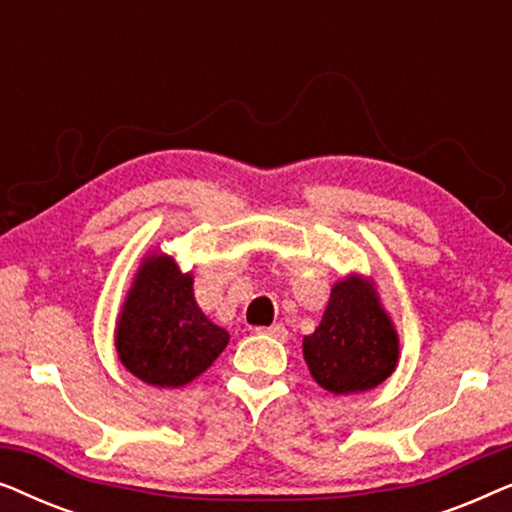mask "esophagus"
<instances>
[{"label":"esophagus","mask_w":512,"mask_h":512,"mask_svg":"<svg viewBox=\"0 0 512 512\" xmlns=\"http://www.w3.org/2000/svg\"><path fill=\"white\" fill-rule=\"evenodd\" d=\"M261 333L270 335V338H275V340H279V342L289 340V331H286L284 324H272V326H268V328H261Z\"/></svg>","instance_id":"esophagus-1"}]
</instances>
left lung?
<instances>
[{
  "instance_id": "8db88e82",
  "label": "left lung",
  "mask_w": 512,
  "mask_h": 512,
  "mask_svg": "<svg viewBox=\"0 0 512 512\" xmlns=\"http://www.w3.org/2000/svg\"><path fill=\"white\" fill-rule=\"evenodd\" d=\"M398 333L370 277L338 279L303 356L314 382L335 396L375 389L398 366Z\"/></svg>"
}]
</instances>
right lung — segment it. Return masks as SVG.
Instances as JSON below:
<instances>
[{
	"label": "right lung",
	"instance_id": "obj_1",
	"mask_svg": "<svg viewBox=\"0 0 512 512\" xmlns=\"http://www.w3.org/2000/svg\"><path fill=\"white\" fill-rule=\"evenodd\" d=\"M228 340L226 328L195 303L193 272L163 251L146 254L114 331L125 370L158 389L186 387L219 359Z\"/></svg>",
	"mask_w": 512,
	"mask_h": 512
}]
</instances>
